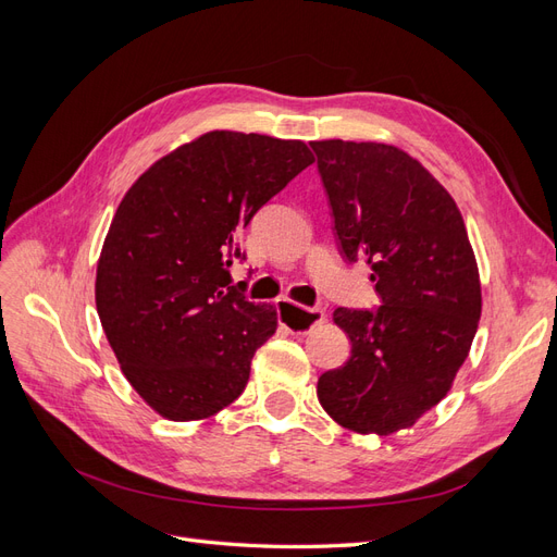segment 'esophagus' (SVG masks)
Wrapping results in <instances>:
<instances>
[{
  "mask_svg": "<svg viewBox=\"0 0 557 557\" xmlns=\"http://www.w3.org/2000/svg\"><path fill=\"white\" fill-rule=\"evenodd\" d=\"M276 313H278V323L283 330H288L293 334H307L311 327L318 323H323L325 313L318 307H299L295 301L288 299H278L276 301Z\"/></svg>",
  "mask_w": 557,
  "mask_h": 557,
  "instance_id": "1",
  "label": "esophagus"
}]
</instances>
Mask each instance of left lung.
<instances>
[{"label":"left lung","instance_id":"left-lung-1","mask_svg":"<svg viewBox=\"0 0 557 557\" xmlns=\"http://www.w3.org/2000/svg\"><path fill=\"white\" fill-rule=\"evenodd\" d=\"M346 262H367L381 307L334 311L350 339L318 399L346 430L393 434L440 404L467 360L481 283L460 209L404 150L311 141Z\"/></svg>","mask_w":557,"mask_h":557}]
</instances>
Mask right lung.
<instances>
[{"label":"right lung","mask_w":557,"mask_h":557,"mask_svg":"<svg viewBox=\"0 0 557 557\" xmlns=\"http://www.w3.org/2000/svg\"><path fill=\"white\" fill-rule=\"evenodd\" d=\"M313 162L305 141L209 132L158 160L117 207L95 301L125 379L170 420L237 399L276 311L232 285L239 234Z\"/></svg>","instance_id":"1"}]
</instances>
